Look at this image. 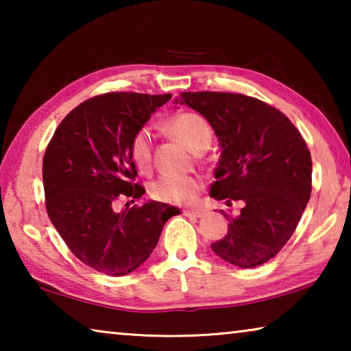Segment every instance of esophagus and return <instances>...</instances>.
<instances>
[{
    "label": "esophagus",
    "instance_id": "1",
    "mask_svg": "<svg viewBox=\"0 0 351 351\" xmlns=\"http://www.w3.org/2000/svg\"><path fill=\"white\" fill-rule=\"evenodd\" d=\"M184 215L199 218V217L204 215V210H201V209H186V210H184Z\"/></svg>",
    "mask_w": 351,
    "mask_h": 351
}]
</instances>
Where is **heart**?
<instances>
[{
    "label": "heart",
    "instance_id": "b5f03b06",
    "mask_svg": "<svg viewBox=\"0 0 351 351\" xmlns=\"http://www.w3.org/2000/svg\"><path fill=\"white\" fill-rule=\"evenodd\" d=\"M171 134L181 141L189 150L197 152L212 141V130L204 117L197 112H181L169 123ZM130 153L134 164L142 171H147L152 164L153 154V132L150 127H141L134 133L130 145ZM203 189L201 178L193 175L161 176L150 186V193L154 199L169 204H189L197 199Z\"/></svg>",
    "mask_w": 351,
    "mask_h": 351
}]
</instances>
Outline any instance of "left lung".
<instances>
[{"label":"left lung","instance_id":"left-lung-1","mask_svg":"<svg viewBox=\"0 0 351 351\" xmlns=\"http://www.w3.org/2000/svg\"><path fill=\"white\" fill-rule=\"evenodd\" d=\"M176 104L198 111L215 132L219 159L210 197L241 201L224 213L228 234L212 243L239 268L266 263L287 245L311 195V154L289 119L258 99L230 93H182Z\"/></svg>","mask_w":351,"mask_h":351}]
</instances>
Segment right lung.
Masks as SVG:
<instances>
[{
	"mask_svg": "<svg viewBox=\"0 0 351 351\" xmlns=\"http://www.w3.org/2000/svg\"><path fill=\"white\" fill-rule=\"evenodd\" d=\"M171 94L108 93L88 99L63 119L46 148L43 186L52 224L77 258L106 276H127L156 247L180 209L148 199L114 210L119 195L141 198L130 145Z\"/></svg>",
	"mask_w": 351,
	"mask_h": 351,
	"instance_id": "1",
	"label": "right lung"
}]
</instances>
